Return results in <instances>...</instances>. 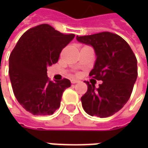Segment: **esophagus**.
Masks as SVG:
<instances>
[{"label": "esophagus", "instance_id": "34e87169", "mask_svg": "<svg viewBox=\"0 0 148 148\" xmlns=\"http://www.w3.org/2000/svg\"><path fill=\"white\" fill-rule=\"evenodd\" d=\"M80 82L79 80H77V79H71V82L72 83V84H75V83H78Z\"/></svg>", "mask_w": 148, "mask_h": 148}]
</instances>
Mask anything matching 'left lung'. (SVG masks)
Masks as SVG:
<instances>
[{
    "mask_svg": "<svg viewBox=\"0 0 148 148\" xmlns=\"http://www.w3.org/2000/svg\"><path fill=\"white\" fill-rule=\"evenodd\" d=\"M77 40L94 49L96 59L89 76L103 82L98 88L86 82L83 109L91 116H111L130 98L138 77L137 58L123 38L110 32L77 36Z\"/></svg>",
    "mask_w": 148,
    "mask_h": 148,
    "instance_id": "left-lung-1",
    "label": "left lung"
}]
</instances>
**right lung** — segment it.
I'll use <instances>...</instances> for the list:
<instances>
[{
	"label": "right lung",
	"instance_id": "1",
	"mask_svg": "<svg viewBox=\"0 0 148 148\" xmlns=\"http://www.w3.org/2000/svg\"><path fill=\"white\" fill-rule=\"evenodd\" d=\"M43 24L26 31L9 58V74L15 98L34 115H51L60 107L68 79L52 82L47 67L56 63L62 49L74 38Z\"/></svg>",
	"mask_w": 148,
	"mask_h": 148
}]
</instances>
